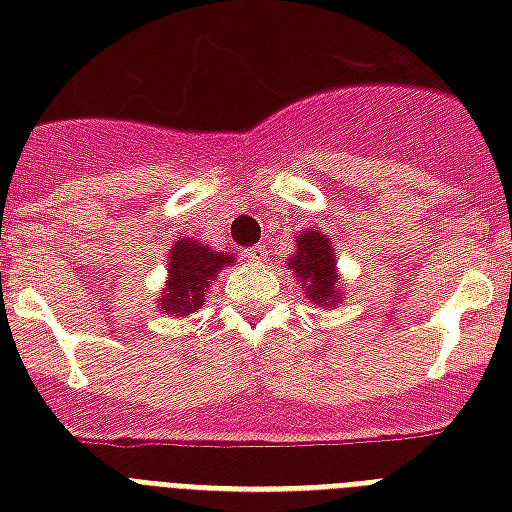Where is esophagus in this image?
Listing matches in <instances>:
<instances>
[{"instance_id": "obj_1", "label": "esophagus", "mask_w": 512, "mask_h": 512, "mask_svg": "<svg viewBox=\"0 0 512 512\" xmlns=\"http://www.w3.org/2000/svg\"><path fill=\"white\" fill-rule=\"evenodd\" d=\"M265 255H268V252H265V247L244 249V257H247V260H252V263H260V260H265Z\"/></svg>"}]
</instances>
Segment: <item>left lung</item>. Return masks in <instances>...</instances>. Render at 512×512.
<instances>
[{
  "label": "left lung",
  "instance_id": "8db88e82",
  "mask_svg": "<svg viewBox=\"0 0 512 512\" xmlns=\"http://www.w3.org/2000/svg\"><path fill=\"white\" fill-rule=\"evenodd\" d=\"M289 268L308 284L313 303L337 305V276L332 244L319 231H305L297 239V252L289 257Z\"/></svg>",
  "mask_w": 512,
  "mask_h": 512
}]
</instances>
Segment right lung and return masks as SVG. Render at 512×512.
Listing matches in <instances>:
<instances>
[{
  "instance_id": "obj_1",
  "label": "right lung",
  "mask_w": 512,
  "mask_h": 512,
  "mask_svg": "<svg viewBox=\"0 0 512 512\" xmlns=\"http://www.w3.org/2000/svg\"><path fill=\"white\" fill-rule=\"evenodd\" d=\"M170 281H167V295L159 297L164 313L185 316V313L199 311V305L207 300L209 281L215 279L217 271L233 257L225 252H212L204 244L193 239L177 241L170 249Z\"/></svg>"
}]
</instances>
